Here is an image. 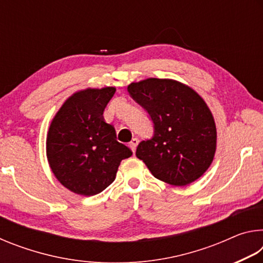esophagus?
<instances>
[{
  "mask_svg": "<svg viewBox=\"0 0 263 263\" xmlns=\"http://www.w3.org/2000/svg\"><path fill=\"white\" fill-rule=\"evenodd\" d=\"M138 144H139V140H138L137 138H133V139L130 141V144H128V146H130V148L132 149V152H135Z\"/></svg>",
  "mask_w": 263,
  "mask_h": 263,
  "instance_id": "obj_1",
  "label": "esophagus"
}]
</instances>
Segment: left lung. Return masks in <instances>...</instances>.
Segmentation results:
<instances>
[{"label": "left lung", "mask_w": 263, "mask_h": 263, "mask_svg": "<svg viewBox=\"0 0 263 263\" xmlns=\"http://www.w3.org/2000/svg\"><path fill=\"white\" fill-rule=\"evenodd\" d=\"M147 111L154 137L142 140L136 155L158 180L183 186L199 179L217 147L215 118L198 92L172 79L149 78L127 86Z\"/></svg>", "instance_id": "left-lung-1"}]
</instances>
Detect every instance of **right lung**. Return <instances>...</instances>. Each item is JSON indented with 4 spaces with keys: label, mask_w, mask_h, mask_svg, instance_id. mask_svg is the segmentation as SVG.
<instances>
[{
    "label": "right lung",
    "mask_w": 263,
    "mask_h": 263,
    "mask_svg": "<svg viewBox=\"0 0 263 263\" xmlns=\"http://www.w3.org/2000/svg\"><path fill=\"white\" fill-rule=\"evenodd\" d=\"M115 87L87 88L74 92L53 117L46 137V155L60 183L74 194L92 196L112 183L131 149L117 141L103 111Z\"/></svg>",
    "instance_id": "right-lung-1"
}]
</instances>
